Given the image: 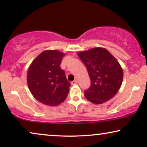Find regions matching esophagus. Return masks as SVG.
<instances>
[{
	"label": "esophagus",
	"mask_w": 147,
	"mask_h": 147,
	"mask_svg": "<svg viewBox=\"0 0 147 147\" xmlns=\"http://www.w3.org/2000/svg\"><path fill=\"white\" fill-rule=\"evenodd\" d=\"M76 84H77V80H74V81H72V82H71V84L72 86L76 85Z\"/></svg>",
	"instance_id": "34e87169"
}]
</instances>
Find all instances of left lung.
<instances>
[{"instance_id":"8db88e82","label":"left lung","mask_w":147,"mask_h":147,"mask_svg":"<svg viewBox=\"0 0 147 147\" xmlns=\"http://www.w3.org/2000/svg\"><path fill=\"white\" fill-rule=\"evenodd\" d=\"M85 64L91 85L84 92L88 101L103 104L116 95L123 80V71L115 57L105 48L95 47L78 53Z\"/></svg>"}]
</instances>
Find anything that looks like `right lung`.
<instances>
[{
    "label": "right lung",
    "instance_id": "add662e5",
    "mask_svg": "<svg viewBox=\"0 0 147 147\" xmlns=\"http://www.w3.org/2000/svg\"><path fill=\"white\" fill-rule=\"evenodd\" d=\"M65 54L45 50L32 61L27 72V85L33 97L41 103L57 106L67 98L71 84L60 67Z\"/></svg>",
    "mask_w": 147,
    "mask_h": 147
}]
</instances>
